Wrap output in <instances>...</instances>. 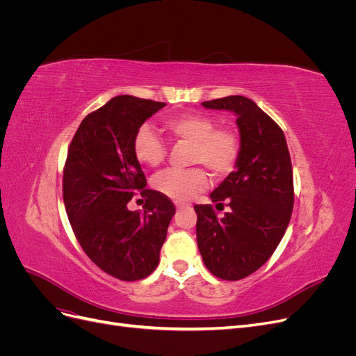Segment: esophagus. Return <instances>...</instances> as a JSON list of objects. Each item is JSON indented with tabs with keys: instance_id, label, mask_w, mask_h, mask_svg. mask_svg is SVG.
I'll return each instance as SVG.
<instances>
[{
	"instance_id": "1",
	"label": "esophagus",
	"mask_w": 356,
	"mask_h": 356,
	"mask_svg": "<svg viewBox=\"0 0 356 356\" xmlns=\"http://www.w3.org/2000/svg\"><path fill=\"white\" fill-rule=\"evenodd\" d=\"M175 207H177V209H182V208H187V207H188V203H182V202H177V203H175Z\"/></svg>"
}]
</instances>
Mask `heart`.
Masks as SVG:
<instances>
[{
  "mask_svg": "<svg viewBox=\"0 0 356 356\" xmlns=\"http://www.w3.org/2000/svg\"><path fill=\"white\" fill-rule=\"evenodd\" d=\"M165 129L177 141L191 145L190 165H200L215 179L232 174L241 154V141L230 129L217 127L213 117L202 113H184L166 120ZM166 145L152 129L139 127L134 138V154L139 163L157 168L166 159ZM161 195L174 200H188L208 187V175L200 168L187 170L170 169L154 179Z\"/></svg>",
  "mask_w": 356,
  "mask_h": 356,
  "instance_id": "heart-1",
  "label": "heart"
}]
</instances>
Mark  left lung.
<instances>
[{
	"label": "left lung",
	"mask_w": 356,
	"mask_h": 356,
	"mask_svg": "<svg viewBox=\"0 0 356 356\" xmlns=\"http://www.w3.org/2000/svg\"><path fill=\"white\" fill-rule=\"evenodd\" d=\"M204 108L234 113L241 154L233 170L211 193L212 204H196V236L203 263L224 281L258 270L284 238L294 207L293 166L286 139L270 117L245 96L202 102Z\"/></svg>",
	"instance_id": "obj_1"
}]
</instances>
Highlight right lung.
Returning a JSON list of instances; mask_svg holds the SVG:
<instances>
[{"mask_svg": "<svg viewBox=\"0 0 356 356\" xmlns=\"http://www.w3.org/2000/svg\"><path fill=\"white\" fill-rule=\"evenodd\" d=\"M165 102L120 95L83 118L63 168V203L83 251L101 270L120 281H139L154 272L169 222L172 200L145 188L134 154V138ZM134 195L144 211H129Z\"/></svg>", "mask_w": 356, "mask_h": 356, "instance_id": "obj_1", "label": "right lung"}]
</instances>
